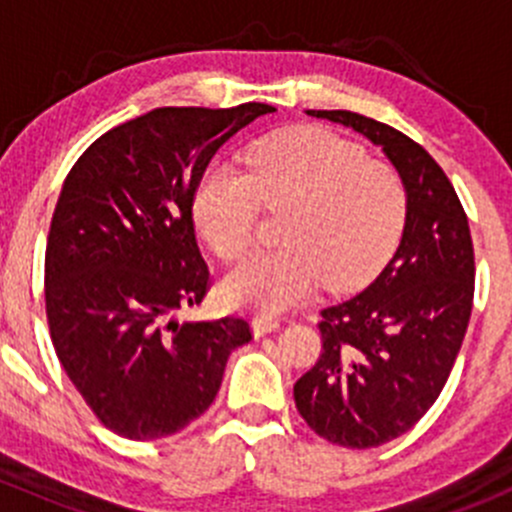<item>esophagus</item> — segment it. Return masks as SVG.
<instances>
[{"mask_svg":"<svg viewBox=\"0 0 512 512\" xmlns=\"http://www.w3.org/2000/svg\"><path fill=\"white\" fill-rule=\"evenodd\" d=\"M280 329V322L272 317H262V314H257L255 319H252V334L255 337H265V334H272Z\"/></svg>","mask_w":512,"mask_h":512,"instance_id":"34e87169","label":"esophagus"}]
</instances>
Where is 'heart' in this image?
I'll list each match as a JSON object with an SVG mask.
<instances>
[{
  "mask_svg": "<svg viewBox=\"0 0 512 512\" xmlns=\"http://www.w3.org/2000/svg\"><path fill=\"white\" fill-rule=\"evenodd\" d=\"M257 205L287 208L280 250L260 252L223 282L230 307L282 314L324 282L352 292L374 280L399 242L406 190L399 173L324 128H292L245 156V175L210 165L193 198L200 235L220 260L250 250Z\"/></svg>",
  "mask_w": 512,
  "mask_h": 512,
  "instance_id": "b5f03b06",
  "label": "heart"
}]
</instances>
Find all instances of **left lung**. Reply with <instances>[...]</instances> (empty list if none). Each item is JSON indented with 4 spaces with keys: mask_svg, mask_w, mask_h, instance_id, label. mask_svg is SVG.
<instances>
[{
    "mask_svg": "<svg viewBox=\"0 0 512 512\" xmlns=\"http://www.w3.org/2000/svg\"><path fill=\"white\" fill-rule=\"evenodd\" d=\"M369 138L406 190L399 247L364 292L322 309V354L294 384L307 426L344 448L394 441L446 386L473 309V240L451 180L418 143L352 111H307Z\"/></svg>",
    "mask_w": 512,
    "mask_h": 512,
    "instance_id": "obj_1",
    "label": "left lung"
}]
</instances>
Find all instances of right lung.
I'll return each instance as SVG.
<instances>
[{"instance_id":"obj_1","label":"right lung","mask_w":512,"mask_h":512,"mask_svg":"<svg viewBox=\"0 0 512 512\" xmlns=\"http://www.w3.org/2000/svg\"><path fill=\"white\" fill-rule=\"evenodd\" d=\"M153 108L96 138L61 188L46 242V319L56 356L98 421L131 441L173 436L208 411L245 319L178 322L210 272L193 198L210 158L272 113Z\"/></svg>"}]
</instances>
